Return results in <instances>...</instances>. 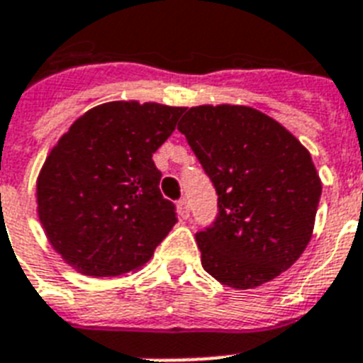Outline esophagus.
I'll list each match as a JSON object with an SVG mask.
<instances>
[{"instance_id": "34e87169", "label": "esophagus", "mask_w": 363, "mask_h": 363, "mask_svg": "<svg viewBox=\"0 0 363 363\" xmlns=\"http://www.w3.org/2000/svg\"><path fill=\"white\" fill-rule=\"evenodd\" d=\"M177 213H179V216L184 218V220L190 216V203H188L186 198H181L177 201Z\"/></svg>"}]
</instances>
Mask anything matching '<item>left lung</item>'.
Masks as SVG:
<instances>
[{"label":"left lung","mask_w":363,"mask_h":363,"mask_svg":"<svg viewBox=\"0 0 363 363\" xmlns=\"http://www.w3.org/2000/svg\"><path fill=\"white\" fill-rule=\"evenodd\" d=\"M179 131L216 190L218 213L196 233L201 265L247 290L286 271L315 226L322 184L307 148L252 107H192Z\"/></svg>","instance_id":"1"}]
</instances>
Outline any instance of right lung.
I'll list each match as a JSON object with an SVG mask.
<instances>
[{"mask_svg": "<svg viewBox=\"0 0 363 363\" xmlns=\"http://www.w3.org/2000/svg\"><path fill=\"white\" fill-rule=\"evenodd\" d=\"M184 107L113 101L88 111L48 154L37 205L48 241L77 271L121 277L147 264L177 224L152 154Z\"/></svg>", "mask_w": 363, "mask_h": 363, "instance_id": "right-lung-1", "label": "right lung"}]
</instances>
